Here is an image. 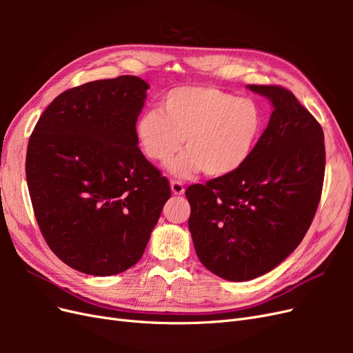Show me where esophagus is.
<instances>
[{
	"label": "esophagus",
	"instance_id": "esophagus-1",
	"mask_svg": "<svg viewBox=\"0 0 353 353\" xmlns=\"http://www.w3.org/2000/svg\"><path fill=\"white\" fill-rule=\"evenodd\" d=\"M170 188H172V193H174L175 196H181V194H184V191H185L184 185L181 184L179 181H172V183H170Z\"/></svg>",
	"mask_w": 353,
	"mask_h": 353
}]
</instances>
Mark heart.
<instances>
[{"instance_id": "b5f03b06", "label": "heart", "mask_w": 353, "mask_h": 353, "mask_svg": "<svg viewBox=\"0 0 353 353\" xmlns=\"http://www.w3.org/2000/svg\"><path fill=\"white\" fill-rule=\"evenodd\" d=\"M265 130L261 104L237 97L212 85H184L170 90L160 109L143 112L135 122V138L143 154L166 163L184 145V153L169 165L181 178L205 170L209 176H227L252 157Z\"/></svg>"}]
</instances>
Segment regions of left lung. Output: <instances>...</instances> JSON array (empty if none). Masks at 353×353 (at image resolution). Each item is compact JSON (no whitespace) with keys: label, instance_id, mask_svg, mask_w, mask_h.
<instances>
[{"label":"left lung","instance_id":"1","mask_svg":"<svg viewBox=\"0 0 353 353\" xmlns=\"http://www.w3.org/2000/svg\"><path fill=\"white\" fill-rule=\"evenodd\" d=\"M274 112L252 157L236 172L185 190L200 262L221 279L248 281L280 265L311 227L321 200V125L280 85H249Z\"/></svg>","mask_w":353,"mask_h":353}]
</instances>
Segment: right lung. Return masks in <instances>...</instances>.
Listing matches in <instances>:
<instances>
[{
    "label": "right lung",
    "mask_w": 353,
    "mask_h": 353,
    "mask_svg": "<svg viewBox=\"0 0 353 353\" xmlns=\"http://www.w3.org/2000/svg\"><path fill=\"white\" fill-rule=\"evenodd\" d=\"M148 85L137 77L61 92L30 134L26 181L48 248L70 268L114 275L141 259L163 205L166 176L135 138Z\"/></svg>",
    "instance_id": "add662e5"
}]
</instances>
